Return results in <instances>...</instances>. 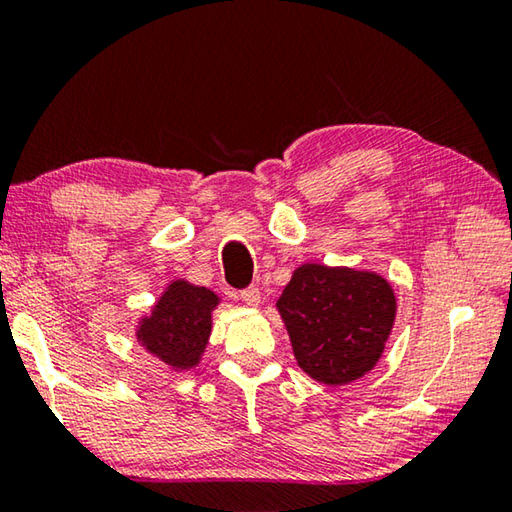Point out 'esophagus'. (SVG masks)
I'll return each mask as SVG.
<instances>
[{
  "label": "esophagus",
  "mask_w": 512,
  "mask_h": 512,
  "mask_svg": "<svg viewBox=\"0 0 512 512\" xmlns=\"http://www.w3.org/2000/svg\"><path fill=\"white\" fill-rule=\"evenodd\" d=\"M259 298H262V293H259L257 287H248V289L241 291V300H244L248 307H257Z\"/></svg>",
  "instance_id": "obj_1"
}]
</instances>
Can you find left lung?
<instances>
[{
	"label": "left lung",
	"mask_w": 512,
	"mask_h": 512,
	"mask_svg": "<svg viewBox=\"0 0 512 512\" xmlns=\"http://www.w3.org/2000/svg\"><path fill=\"white\" fill-rule=\"evenodd\" d=\"M395 309L381 275L320 264H302L277 300L298 366L327 386L350 384L375 368Z\"/></svg>",
	"instance_id": "left-lung-1"
}]
</instances>
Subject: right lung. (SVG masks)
I'll use <instances>...</instances> for the list:
<instances>
[{"label": "right lung", "instance_id": "add662e5", "mask_svg": "<svg viewBox=\"0 0 512 512\" xmlns=\"http://www.w3.org/2000/svg\"><path fill=\"white\" fill-rule=\"evenodd\" d=\"M219 296L185 280L171 282L151 316L142 318L137 341L176 370H189L201 361L212 332V309Z\"/></svg>", "mask_w": 512, "mask_h": 512}]
</instances>
